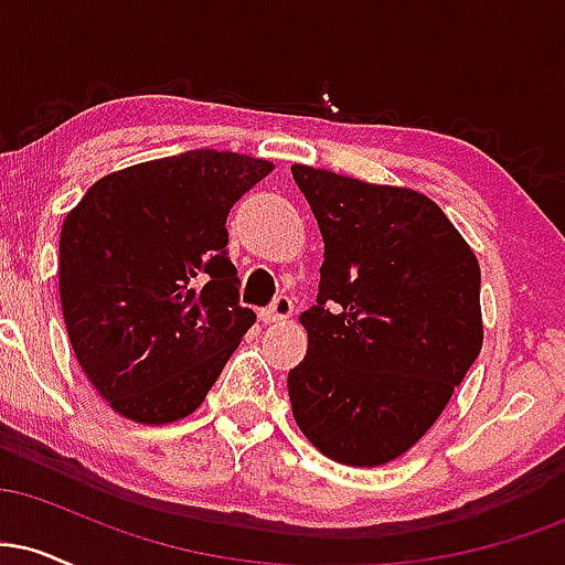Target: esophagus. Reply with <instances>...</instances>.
<instances>
[{
    "mask_svg": "<svg viewBox=\"0 0 565 565\" xmlns=\"http://www.w3.org/2000/svg\"><path fill=\"white\" fill-rule=\"evenodd\" d=\"M291 310H295V305H291L289 297L281 295V297H276V300L270 302L268 308L260 310V321L263 323H278V321L289 319Z\"/></svg>",
    "mask_w": 565,
    "mask_h": 565,
    "instance_id": "obj_1",
    "label": "esophagus"
}]
</instances>
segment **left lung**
Returning <instances> with one entry per match:
<instances>
[{"instance_id": "obj_1", "label": "left lung", "mask_w": 565, "mask_h": 565, "mask_svg": "<svg viewBox=\"0 0 565 565\" xmlns=\"http://www.w3.org/2000/svg\"><path fill=\"white\" fill-rule=\"evenodd\" d=\"M291 178L323 238L291 414L329 459L377 468L430 430L481 353V268L425 193L305 164Z\"/></svg>"}]
</instances>
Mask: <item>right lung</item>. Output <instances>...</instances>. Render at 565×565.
I'll use <instances>...</instances> for the list:
<instances>
[{"instance_id":"add662e5","label":"right lung","mask_w":565,"mask_h":565,"mask_svg":"<svg viewBox=\"0 0 565 565\" xmlns=\"http://www.w3.org/2000/svg\"><path fill=\"white\" fill-rule=\"evenodd\" d=\"M274 170L185 151L100 178L61 228V305L76 361L121 417L178 423L201 406L257 316L238 305L231 206Z\"/></svg>"}]
</instances>
